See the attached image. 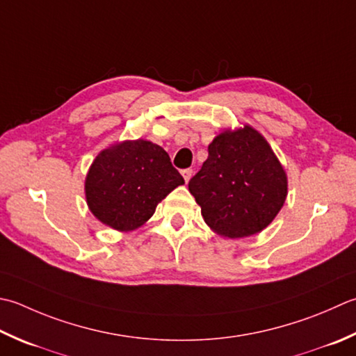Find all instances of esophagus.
Instances as JSON below:
<instances>
[{
	"instance_id": "obj_1",
	"label": "esophagus",
	"mask_w": 356,
	"mask_h": 356,
	"mask_svg": "<svg viewBox=\"0 0 356 356\" xmlns=\"http://www.w3.org/2000/svg\"><path fill=\"white\" fill-rule=\"evenodd\" d=\"M182 176H184V179H185V182L188 184V182H190V179H191V176H193V170H191V168H188V170H184V171H182Z\"/></svg>"
}]
</instances>
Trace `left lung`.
I'll use <instances>...</instances> for the list:
<instances>
[{
	"instance_id": "obj_1",
	"label": "left lung",
	"mask_w": 356,
	"mask_h": 356,
	"mask_svg": "<svg viewBox=\"0 0 356 356\" xmlns=\"http://www.w3.org/2000/svg\"><path fill=\"white\" fill-rule=\"evenodd\" d=\"M188 190L216 234L248 238L267 228L287 199V174L259 131L225 129L208 146V159Z\"/></svg>"
}]
</instances>
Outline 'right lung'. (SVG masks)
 Here are the masks:
<instances>
[{
    "instance_id": "obj_1",
    "label": "right lung",
    "mask_w": 356,
    "mask_h": 356,
    "mask_svg": "<svg viewBox=\"0 0 356 356\" xmlns=\"http://www.w3.org/2000/svg\"><path fill=\"white\" fill-rule=\"evenodd\" d=\"M185 180L162 146L143 138L123 140L99 152L85 179L86 204L102 224L137 229Z\"/></svg>"
}]
</instances>
